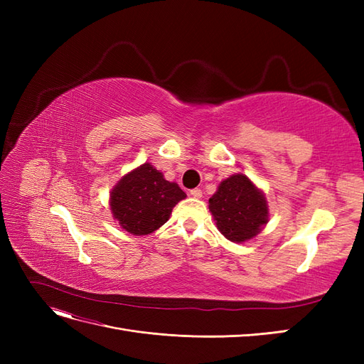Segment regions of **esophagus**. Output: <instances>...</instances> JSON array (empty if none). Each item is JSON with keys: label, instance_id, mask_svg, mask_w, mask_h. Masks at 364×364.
Wrapping results in <instances>:
<instances>
[{"label": "esophagus", "instance_id": "34e87169", "mask_svg": "<svg viewBox=\"0 0 364 364\" xmlns=\"http://www.w3.org/2000/svg\"><path fill=\"white\" fill-rule=\"evenodd\" d=\"M202 190L200 188H194V190H191L190 191V196H193V197H196V199H200V197H202Z\"/></svg>", "mask_w": 364, "mask_h": 364}]
</instances>
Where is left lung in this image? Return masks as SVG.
Masks as SVG:
<instances>
[{"label":"left lung","mask_w":364,"mask_h":364,"mask_svg":"<svg viewBox=\"0 0 364 364\" xmlns=\"http://www.w3.org/2000/svg\"><path fill=\"white\" fill-rule=\"evenodd\" d=\"M209 211L220 232L235 243L255 237L269 215L266 199L245 174H234L220 183L209 199Z\"/></svg>","instance_id":"1"}]
</instances>
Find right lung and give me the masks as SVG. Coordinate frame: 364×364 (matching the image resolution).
<instances>
[{"mask_svg": "<svg viewBox=\"0 0 364 364\" xmlns=\"http://www.w3.org/2000/svg\"><path fill=\"white\" fill-rule=\"evenodd\" d=\"M185 197L178 183L165 181L153 165L142 164L112 190L111 209L127 232L147 235L167 222L176 203Z\"/></svg>", "mask_w": 364, "mask_h": 364, "instance_id": "right-lung-1", "label": "right lung"}]
</instances>
